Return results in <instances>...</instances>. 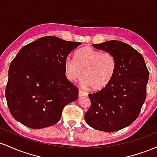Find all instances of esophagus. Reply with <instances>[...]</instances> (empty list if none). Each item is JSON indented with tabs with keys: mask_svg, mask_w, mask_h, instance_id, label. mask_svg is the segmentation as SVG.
Returning a JSON list of instances; mask_svg holds the SVG:
<instances>
[{
	"mask_svg": "<svg viewBox=\"0 0 157 157\" xmlns=\"http://www.w3.org/2000/svg\"><path fill=\"white\" fill-rule=\"evenodd\" d=\"M87 96V93L84 92L82 90L79 89V90H78V96H79V97H82V96Z\"/></svg>",
	"mask_w": 157,
	"mask_h": 157,
	"instance_id": "1",
	"label": "esophagus"
}]
</instances>
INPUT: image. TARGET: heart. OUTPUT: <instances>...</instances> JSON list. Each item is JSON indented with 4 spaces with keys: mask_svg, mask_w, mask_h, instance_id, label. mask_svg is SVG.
I'll list each match as a JSON object with an SVG mask.
<instances>
[{
    "mask_svg": "<svg viewBox=\"0 0 157 157\" xmlns=\"http://www.w3.org/2000/svg\"><path fill=\"white\" fill-rule=\"evenodd\" d=\"M117 64L110 52H103L90 47H84L75 53V59H67L65 75L71 82L83 77L84 85L93 90H101L111 82Z\"/></svg>",
    "mask_w": 157,
    "mask_h": 157,
    "instance_id": "b5f03b06",
    "label": "heart"
}]
</instances>
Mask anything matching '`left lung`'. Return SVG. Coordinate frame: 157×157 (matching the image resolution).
<instances>
[{"label": "left lung", "mask_w": 157, "mask_h": 157, "mask_svg": "<svg viewBox=\"0 0 157 157\" xmlns=\"http://www.w3.org/2000/svg\"><path fill=\"white\" fill-rule=\"evenodd\" d=\"M93 46L113 54L117 67L113 78L106 87L89 94L91 105L84 119L94 129L119 131L139 117L146 98L148 70L143 56L128 44L108 40Z\"/></svg>", "instance_id": "obj_1"}]
</instances>
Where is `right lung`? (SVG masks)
<instances>
[{"label":"right lung","instance_id":"obj_1","mask_svg":"<svg viewBox=\"0 0 157 157\" xmlns=\"http://www.w3.org/2000/svg\"><path fill=\"white\" fill-rule=\"evenodd\" d=\"M80 44L45 36L21 49L10 64L5 90L15 120L33 129L60 120L63 108L78 98V89L67 78L64 62Z\"/></svg>","mask_w":157,"mask_h":157}]
</instances>
